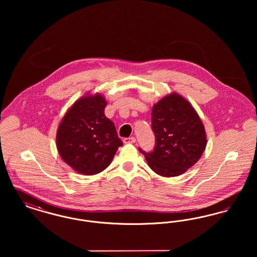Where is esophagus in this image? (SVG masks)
<instances>
[{
    "label": "esophagus",
    "mask_w": 257,
    "mask_h": 257,
    "mask_svg": "<svg viewBox=\"0 0 257 257\" xmlns=\"http://www.w3.org/2000/svg\"><path fill=\"white\" fill-rule=\"evenodd\" d=\"M135 142H136V139H135L134 137L125 138V139L123 140V143H124V144H134Z\"/></svg>",
    "instance_id": "1"
}]
</instances>
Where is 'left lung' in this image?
<instances>
[{"label":"left lung","mask_w":257,"mask_h":257,"mask_svg":"<svg viewBox=\"0 0 257 257\" xmlns=\"http://www.w3.org/2000/svg\"><path fill=\"white\" fill-rule=\"evenodd\" d=\"M155 147L145 155L149 168L164 177L183 174L203 154L207 145L204 125L192 104L176 92L162 98L152 108Z\"/></svg>","instance_id":"obj_1"}]
</instances>
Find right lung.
<instances>
[{
  "instance_id": "1",
  "label": "right lung",
  "mask_w": 257,
  "mask_h": 257,
  "mask_svg": "<svg viewBox=\"0 0 257 257\" xmlns=\"http://www.w3.org/2000/svg\"><path fill=\"white\" fill-rule=\"evenodd\" d=\"M107 101L100 93L78 99L63 115L56 143L59 154L80 174L93 175L110 165L122 146L114 124L105 115Z\"/></svg>"
}]
</instances>
